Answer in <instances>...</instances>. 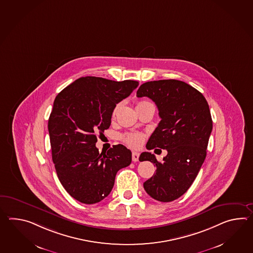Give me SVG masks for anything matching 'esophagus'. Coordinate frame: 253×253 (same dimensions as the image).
I'll return each instance as SVG.
<instances>
[{
    "label": "esophagus",
    "mask_w": 253,
    "mask_h": 253,
    "mask_svg": "<svg viewBox=\"0 0 253 253\" xmlns=\"http://www.w3.org/2000/svg\"><path fill=\"white\" fill-rule=\"evenodd\" d=\"M139 157H140V153L139 152H132V161L133 162H138L139 161Z\"/></svg>",
    "instance_id": "esophagus-1"
}]
</instances>
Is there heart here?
Masks as SVG:
<instances>
[{
  "instance_id": "heart-1",
  "label": "heart",
  "mask_w": 253,
  "mask_h": 253,
  "mask_svg": "<svg viewBox=\"0 0 253 253\" xmlns=\"http://www.w3.org/2000/svg\"><path fill=\"white\" fill-rule=\"evenodd\" d=\"M147 102L146 101H141L140 102H138L137 105H140L141 103H144ZM116 112V110L114 111V113ZM123 140L124 142L129 145L131 148H139L141 145V143L143 142L144 140V135L140 132H128V133H125L123 135Z\"/></svg>"
}]
</instances>
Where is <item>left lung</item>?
Returning <instances> with one entry per match:
<instances>
[{
  "label": "left lung",
  "mask_w": 253,
  "mask_h": 253,
  "mask_svg": "<svg viewBox=\"0 0 253 253\" xmlns=\"http://www.w3.org/2000/svg\"><path fill=\"white\" fill-rule=\"evenodd\" d=\"M136 95L152 99L162 119L147 149L168 152L163 162L151 152L140 154V162L150 161L157 168L143 183L144 190L156 201L172 202L188 191L206 158L212 130L208 102L199 90L178 80L148 82L140 85Z\"/></svg>",
  "instance_id": "obj_1"
}]
</instances>
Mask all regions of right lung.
<instances>
[{
	"instance_id": "obj_1",
	"label": "right lung",
	"mask_w": 253,
	"mask_h": 253,
	"mask_svg": "<svg viewBox=\"0 0 253 253\" xmlns=\"http://www.w3.org/2000/svg\"><path fill=\"white\" fill-rule=\"evenodd\" d=\"M139 85L136 81L87 76L56 96L48 129L57 176L71 196L94 204L110 194L119 169L129 166L131 152L113 145L107 153L96 148L97 134L109 129L113 110Z\"/></svg>"
}]
</instances>
